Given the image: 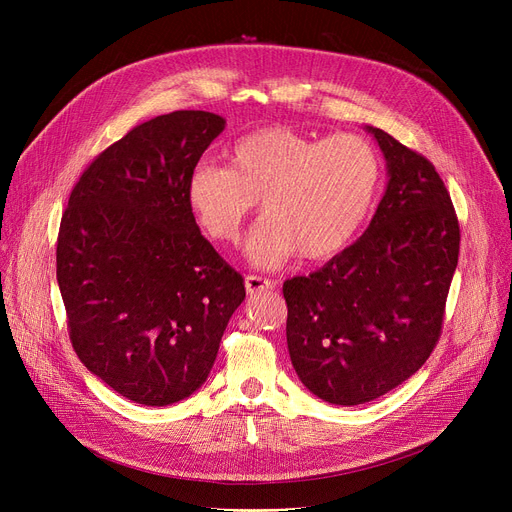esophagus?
<instances>
[{"label":"esophagus","mask_w":512,"mask_h":512,"mask_svg":"<svg viewBox=\"0 0 512 512\" xmlns=\"http://www.w3.org/2000/svg\"><path fill=\"white\" fill-rule=\"evenodd\" d=\"M245 286H247V294H251L253 297V294H259L263 290H272L276 286V282L270 278H261V276H247Z\"/></svg>","instance_id":"esophagus-1"}]
</instances>
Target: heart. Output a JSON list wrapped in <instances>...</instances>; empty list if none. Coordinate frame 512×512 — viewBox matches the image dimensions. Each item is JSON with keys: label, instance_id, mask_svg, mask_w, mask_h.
<instances>
[{"label": "heart", "instance_id": "obj_1", "mask_svg": "<svg viewBox=\"0 0 512 512\" xmlns=\"http://www.w3.org/2000/svg\"><path fill=\"white\" fill-rule=\"evenodd\" d=\"M380 182V159L357 134L317 141L290 126L247 134L230 151V168L195 166L186 201L203 232L236 245L257 201L265 213L249 238V259L276 267L303 255L324 261L361 230Z\"/></svg>", "mask_w": 512, "mask_h": 512}]
</instances>
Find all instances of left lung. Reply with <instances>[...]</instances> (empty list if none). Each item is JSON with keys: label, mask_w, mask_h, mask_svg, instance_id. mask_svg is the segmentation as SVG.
I'll return each mask as SVG.
<instances>
[{"label": "left lung", "mask_w": 512, "mask_h": 512, "mask_svg": "<svg viewBox=\"0 0 512 512\" xmlns=\"http://www.w3.org/2000/svg\"><path fill=\"white\" fill-rule=\"evenodd\" d=\"M388 166L363 236L321 270L284 282L294 371L321 400L353 407L409 380L432 355L459 263V220L434 164L367 126Z\"/></svg>", "instance_id": "left-lung-1"}]
</instances>
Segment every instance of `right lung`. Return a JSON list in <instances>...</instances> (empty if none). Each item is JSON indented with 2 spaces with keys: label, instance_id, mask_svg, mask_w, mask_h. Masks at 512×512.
I'll list each match as a JSON object with an SVG mask.
<instances>
[{
  "label": "right lung",
  "instance_id": "obj_1",
  "mask_svg": "<svg viewBox=\"0 0 512 512\" xmlns=\"http://www.w3.org/2000/svg\"><path fill=\"white\" fill-rule=\"evenodd\" d=\"M224 126L201 110L134 126L91 161L62 215L58 284L74 351L139 405L199 390L245 301V280L186 201L188 174Z\"/></svg>",
  "mask_w": 512,
  "mask_h": 512
}]
</instances>
